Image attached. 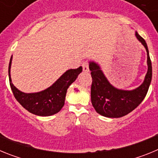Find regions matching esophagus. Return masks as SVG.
I'll return each mask as SVG.
<instances>
[{
  "mask_svg": "<svg viewBox=\"0 0 158 158\" xmlns=\"http://www.w3.org/2000/svg\"><path fill=\"white\" fill-rule=\"evenodd\" d=\"M82 68H83V71L85 72H89V62L86 61V62H84L82 64Z\"/></svg>",
  "mask_w": 158,
  "mask_h": 158,
  "instance_id": "obj_1",
  "label": "esophagus"
}]
</instances>
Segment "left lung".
Instances as JSON below:
<instances>
[{
    "instance_id": "left-lung-1",
    "label": "left lung",
    "mask_w": 158,
    "mask_h": 158,
    "mask_svg": "<svg viewBox=\"0 0 158 158\" xmlns=\"http://www.w3.org/2000/svg\"><path fill=\"white\" fill-rule=\"evenodd\" d=\"M135 36L147 53L148 69L141 85L132 90L119 89L113 86L102 71L100 65L93 61L89 62L93 84L91 86V101L96 111L108 118H120L135 109L148 92L152 80V64L147 44L138 32Z\"/></svg>"
}]
</instances>
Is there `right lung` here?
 I'll return each instance as SVG.
<instances>
[{"label": "right lung", "instance_id": "right-lung-1", "mask_svg": "<svg viewBox=\"0 0 158 158\" xmlns=\"http://www.w3.org/2000/svg\"><path fill=\"white\" fill-rule=\"evenodd\" d=\"M12 60V56L8 65V77L14 96L25 109L40 116H50L60 111L65 104L67 89L82 71L81 66L68 69L47 89L38 93H26L19 91L12 84L10 74Z\"/></svg>", "mask_w": 158, "mask_h": 158}]
</instances>
